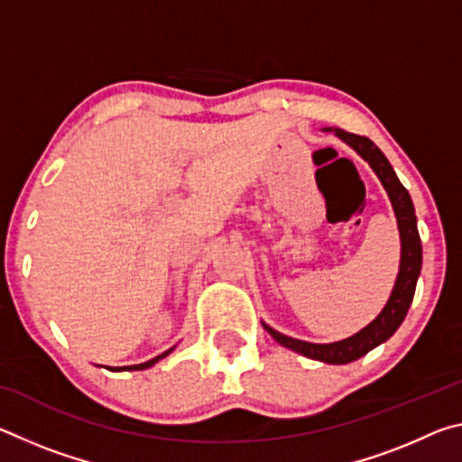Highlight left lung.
Returning a JSON list of instances; mask_svg holds the SVG:
<instances>
[{
  "instance_id": "left-lung-1",
  "label": "left lung",
  "mask_w": 462,
  "mask_h": 462,
  "mask_svg": "<svg viewBox=\"0 0 462 462\" xmlns=\"http://www.w3.org/2000/svg\"><path fill=\"white\" fill-rule=\"evenodd\" d=\"M334 134L342 138L344 143L350 144L355 151L369 162L374 173L381 179L383 187L389 193V199L393 203L397 226H400V236H402V263L400 273H397V281L393 291H391L389 301L385 303L381 314L373 319V322L363 328L361 332L350 336L346 340L332 342V344H314V342H303L297 338H289V336L273 330L271 326L263 324L273 338L283 346L295 350L314 361L330 363V365H346L353 363L356 358L369 353L374 346H379L381 342H385L391 334H393L400 324L403 322L405 314L411 306L413 293H416V283L421 269V240L418 234L416 224V212H413V203L405 187L397 179L393 167L389 165L373 140L361 134H353V132H344L340 128H334Z\"/></svg>"
}]
</instances>
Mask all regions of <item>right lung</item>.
I'll return each instance as SVG.
<instances>
[{
    "mask_svg": "<svg viewBox=\"0 0 462 462\" xmlns=\"http://www.w3.org/2000/svg\"><path fill=\"white\" fill-rule=\"evenodd\" d=\"M173 350V348H171ZM171 350H167V353H162V355H159V356H154V358H151V361H146V363H140V365H132V366H122L124 371H143V369H148V366H152L156 361H161V358H165ZM122 369H112V371H122Z\"/></svg>",
    "mask_w": 462,
    "mask_h": 462,
    "instance_id": "right-lung-1",
    "label": "right lung"
}]
</instances>
